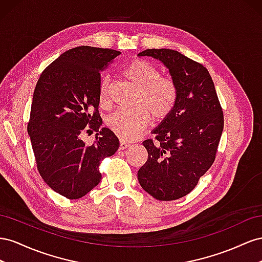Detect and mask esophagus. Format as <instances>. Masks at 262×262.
<instances>
[{
	"label": "esophagus",
	"instance_id": "1",
	"mask_svg": "<svg viewBox=\"0 0 262 262\" xmlns=\"http://www.w3.org/2000/svg\"><path fill=\"white\" fill-rule=\"evenodd\" d=\"M129 146H130V144L128 143V141H126L124 139H121V141H119V149H121V150H123V149H126L127 147H129Z\"/></svg>",
	"mask_w": 262,
	"mask_h": 262
}]
</instances>
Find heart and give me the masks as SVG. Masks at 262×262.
Here are the masks:
<instances>
[{"mask_svg": "<svg viewBox=\"0 0 262 262\" xmlns=\"http://www.w3.org/2000/svg\"><path fill=\"white\" fill-rule=\"evenodd\" d=\"M123 76L137 89L132 108H118L112 113L106 124L117 136L134 139L150 122V113L157 119L168 116L173 110L178 92L172 80L161 77L160 71L152 63L140 60L132 61L123 71ZM99 101L103 106L108 103V80L102 79L99 89Z\"/></svg>", "mask_w": 262, "mask_h": 262, "instance_id": "b5f03b06", "label": "heart"}]
</instances>
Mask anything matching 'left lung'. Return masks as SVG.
I'll return each mask as SVG.
<instances>
[{"label":"left lung","instance_id":"obj_1","mask_svg":"<svg viewBox=\"0 0 262 262\" xmlns=\"http://www.w3.org/2000/svg\"><path fill=\"white\" fill-rule=\"evenodd\" d=\"M169 70L178 98L171 113L152 130L156 141L145 140L146 163L138 181L159 201H173L189 194L215 160L224 128V116L207 69L172 49H146Z\"/></svg>","mask_w":262,"mask_h":262}]
</instances>
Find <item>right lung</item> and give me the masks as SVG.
<instances>
[{
	"instance_id": "right-lung-1",
	"label": "right lung",
	"mask_w": 262,
	"mask_h": 262,
	"mask_svg": "<svg viewBox=\"0 0 262 262\" xmlns=\"http://www.w3.org/2000/svg\"><path fill=\"white\" fill-rule=\"evenodd\" d=\"M118 55L113 49L72 48L37 81L27 125L37 169L52 190L69 200L84 196L100 183L101 161L119 147L115 134L101 128L98 110L100 72ZM85 126L97 132L90 146L79 137Z\"/></svg>"
}]
</instances>
